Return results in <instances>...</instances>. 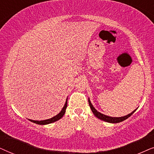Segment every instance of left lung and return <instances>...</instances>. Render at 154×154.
Instances as JSON below:
<instances>
[{"label":"left lung","instance_id":"obj_1","mask_svg":"<svg viewBox=\"0 0 154 154\" xmlns=\"http://www.w3.org/2000/svg\"><path fill=\"white\" fill-rule=\"evenodd\" d=\"M88 101H89V106H90V108H91V111L94 113V116H95L97 118L100 119V120H103V121L107 122H110V123H118V122L124 121V120H125L126 119H128L129 117H130L131 116H132V115L134 113V112L136 111V110H137V109H135L134 111L130 112V113L127 115V116H125L122 117H110V116H106V115H104L103 113H101V112H98V110L94 107V106L92 105V103H91V101H90L89 98V100H88Z\"/></svg>","mask_w":154,"mask_h":154}]
</instances>
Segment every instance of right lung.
I'll use <instances>...</instances> for the list:
<instances>
[{
    "label": "right lung",
    "mask_w": 154,
    "mask_h": 154,
    "mask_svg": "<svg viewBox=\"0 0 154 154\" xmlns=\"http://www.w3.org/2000/svg\"><path fill=\"white\" fill-rule=\"evenodd\" d=\"M67 106V98L66 99V101H65L64 106H63L62 110H61V111L59 112L58 114H57L56 116L53 117V118H51L50 119H47V120H30V119H29V120L31 122H34V123H36L38 125H42L53 123V122L58 121V120H60V118H63V116H64V114L65 113V110H66Z\"/></svg>",
    "instance_id": "obj_1"
}]
</instances>
